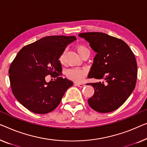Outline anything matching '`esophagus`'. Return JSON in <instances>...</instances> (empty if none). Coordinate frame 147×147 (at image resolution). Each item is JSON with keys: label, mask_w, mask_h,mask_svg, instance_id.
<instances>
[{"label": "esophagus", "mask_w": 147, "mask_h": 147, "mask_svg": "<svg viewBox=\"0 0 147 147\" xmlns=\"http://www.w3.org/2000/svg\"><path fill=\"white\" fill-rule=\"evenodd\" d=\"M76 86L80 87V88H84V87L85 86V84H81V83H78V82H76Z\"/></svg>", "instance_id": "obj_1"}]
</instances>
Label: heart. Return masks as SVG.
I'll list each match as a JSON object with an SVG mask.
<instances>
[{"instance_id":"1","label":"heart","mask_w":147,"mask_h":147,"mask_svg":"<svg viewBox=\"0 0 147 147\" xmlns=\"http://www.w3.org/2000/svg\"><path fill=\"white\" fill-rule=\"evenodd\" d=\"M77 50L80 56L85 52H89L88 49L86 46L82 45L77 46ZM63 58H64V52L62 53V54L59 57V61L61 63L63 61ZM86 70L80 68H71L68 69L66 71V76L67 78L70 79V80L77 81V82L82 81L84 79V76H86Z\"/></svg>"}]
</instances>
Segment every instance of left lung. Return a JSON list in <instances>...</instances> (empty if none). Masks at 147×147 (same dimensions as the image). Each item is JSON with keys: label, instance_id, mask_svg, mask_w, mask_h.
<instances>
[{"label": "left lung", "instance_id": "8db88e82", "mask_svg": "<svg viewBox=\"0 0 147 147\" xmlns=\"http://www.w3.org/2000/svg\"><path fill=\"white\" fill-rule=\"evenodd\" d=\"M97 53L88 78L103 80L90 83L94 94L88 99L93 110L109 113L120 107L135 88L137 64L129 46L117 38L102 32L81 33Z\"/></svg>", "mask_w": 147, "mask_h": 147}]
</instances>
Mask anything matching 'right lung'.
Returning <instances> with one entry per match:
<instances>
[{
    "mask_svg": "<svg viewBox=\"0 0 147 147\" xmlns=\"http://www.w3.org/2000/svg\"><path fill=\"white\" fill-rule=\"evenodd\" d=\"M75 36H50L25 46L10 65V87L16 99L27 109L46 114L60 103L65 91L73 82L61 77L59 57ZM50 75L54 81L45 82Z\"/></svg>",
    "mask_w": 147,
    "mask_h": 147,
    "instance_id": "1",
    "label": "right lung"
}]
</instances>
